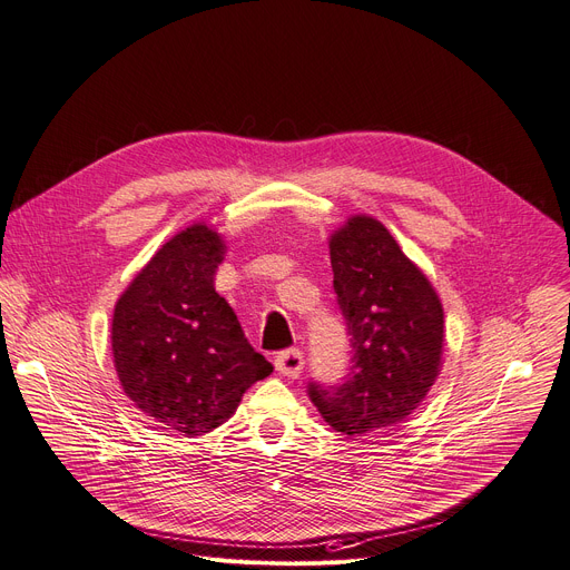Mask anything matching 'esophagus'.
Instances as JSON below:
<instances>
[{
	"label": "esophagus",
	"mask_w": 570,
	"mask_h": 570,
	"mask_svg": "<svg viewBox=\"0 0 570 570\" xmlns=\"http://www.w3.org/2000/svg\"><path fill=\"white\" fill-rule=\"evenodd\" d=\"M276 371L289 380H296L301 375V371H304V354H301V350H285L281 352L276 358Z\"/></svg>",
	"instance_id": "obj_1"
}]
</instances>
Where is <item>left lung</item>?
I'll list each match as a JSON object with an SVG mask.
<instances>
[{
    "mask_svg": "<svg viewBox=\"0 0 570 570\" xmlns=\"http://www.w3.org/2000/svg\"><path fill=\"white\" fill-rule=\"evenodd\" d=\"M333 289L350 326L345 384L308 395L322 419L347 438L403 423L442 371L444 308L438 289L373 216H350L331 232Z\"/></svg>",
    "mask_w": 570,
    "mask_h": 570,
    "instance_id": "8db88e82",
    "label": "left lung"
}]
</instances>
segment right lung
Segmentation results:
<instances>
[{"instance_id": "right-lung-1", "label": "right lung", "mask_w": 570, "mask_h": 570, "mask_svg": "<svg viewBox=\"0 0 570 570\" xmlns=\"http://www.w3.org/2000/svg\"><path fill=\"white\" fill-rule=\"evenodd\" d=\"M225 242L205 220L165 242L115 304L112 356L126 397L158 428L188 438L237 412L274 373L246 341L214 276Z\"/></svg>"}]
</instances>
